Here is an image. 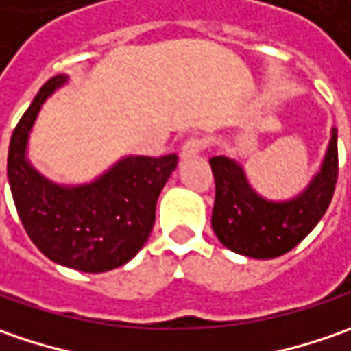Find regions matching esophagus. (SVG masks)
<instances>
[{
  "label": "esophagus",
  "instance_id": "34e87169",
  "mask_svg": "<svg viewBox=\"0 0 351 351\" xmlns=\"http://www.w3.org/2000/svg\"><path fill=\"white\" fill-rule=\"evenodd\" d=\"M205 148V141L203 138H187V141L183 142L182 146V160H185V158H193V156H197L201 150Z\"/></svg>",
  "mask_w": 351,
  "mask_h": 351
}]
</instances>
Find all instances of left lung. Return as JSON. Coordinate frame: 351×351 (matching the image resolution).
<instances>
[{
	"mask_svg": "<svg viewBox=\"0 0 351 351\" xmlns=\"http://www.w3.org/2000/svg\"><path fill=\"white\" fill-rule=\"evenodd\" d=\"M209 164L217 187L210 224L219 242L240 256L271 260L295 248L328 209L338 180V130L330 128L317 173L289 199L260 195L234 158L215 156Z\"/></svg>",
	"mask_w": 351,
	"mask_h": 351,
	"instance_id": "8db88e82",
	"label": "left lung"
}]
</instances>
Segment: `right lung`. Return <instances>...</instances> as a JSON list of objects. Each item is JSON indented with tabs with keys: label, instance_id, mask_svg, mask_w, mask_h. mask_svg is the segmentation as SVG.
<instances>
[{
	"label": "right lung",
	"instance_id": "obj_1",
	"mask_svg": "<svg viewBox=\"0 0 351 351\" xmlns=\"http://www.w3.org/2000/svg\"><path fill=\"white\" fill-rule=\"evenodd\" d=\"M66 84V74L48 80L21 117L9 142L7 180L21 223L48 260L103 274L130 262L146 244L178 156H123L86 183L48 180L29 160V138L43 105Z\"/></svg>",
	"mask_w": 351,
	"mask_h": 351
}]
</instances>
